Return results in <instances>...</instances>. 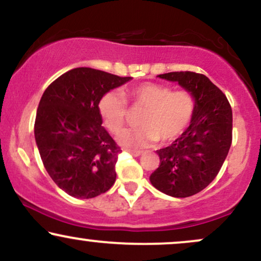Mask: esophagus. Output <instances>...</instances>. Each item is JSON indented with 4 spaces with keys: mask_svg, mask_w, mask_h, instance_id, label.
Segmentation results:
<instances>
[{
    "mask_svg": "<svg viewBox=\"0 0 261 261\" xmlns=\"http://www.w3.org/2000/svg\"><path fill=\"white\" fill-rule=\"evenodd\" d=\"M126 152H128L130 154L135 155V157H139V155H141L143 153L142 151H134V149H126Z\"/></svg>",
    "mask_w": 261,
    "mask_h": 261,
    "instance_id": "obj_1",
    "label": "esophagus"
}]
</instances>
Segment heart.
<instances>
[{"label": "heart", "instance_id": "b5f03b06", "mask_svg": "<svg viewBox=\"0 0 261 261\" xmlns=\"http://www.w3.org/2000/svg\"><path fill=\"white\" fill-rule=\"evenodd\" d=\"M143 108L139 126L121 137V142L131 148L146 147L155 141L168 143L180 137L194 119L196 101L185 89L172 88L154 82H145L124 92H107L98 103L104 125L110 133L120 135L128 120V108Z\"/></svg>", "mask_w": 261, "mask_h": 261}]
</instances>
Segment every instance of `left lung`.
<instances>
[{"label":"left lung","mask_w":261,"mask_h":261,"mask_svg":"<svg viewBox=\"0 0 261 261\" xmlns=\"http://www.w3.org/2000/svg\"><path fill=\"white\" fill-rule=\"evenodd\" d=\"M194 95L196 109L184 134L157 151L160 166L149 176L155 189L173 197L200 193L216 178L232 143V108L205 74L180 71L160 74Z\"/></svg>","instance_id":"left-lung-1"}]
</instances>
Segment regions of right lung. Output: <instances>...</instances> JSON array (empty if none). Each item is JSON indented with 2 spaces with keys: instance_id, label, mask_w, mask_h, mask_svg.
<instances>
[{
  "instance_id": "1",
  "label": "right lung",
  "mask_w": 261,
  "mask_h": 261,
  "mask_svg": "<svg viewBox=\"0 0 261 261\" xmlns=\"http://www.w3.org/2000/svg\"><path fill=\"white\" fill-rule=\"evenodd\" d=\"M130 80L77 67L45 89L35 118V141L46 172L68 195L92 199L115 182L121 149L101 126L98 103L104 93Z\"/></svg>"
}]
</instances>
